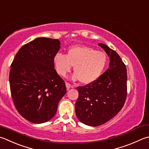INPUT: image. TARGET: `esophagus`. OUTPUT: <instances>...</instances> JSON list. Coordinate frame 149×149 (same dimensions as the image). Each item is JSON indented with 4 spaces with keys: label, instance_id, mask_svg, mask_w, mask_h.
I'll return each instance as SVG.
<instances>
[{
    "label": "esophagus",
    "instance_id": "esophagus-1",
    "mask_svg": "<svg viewBox=\"0 0 149 149\" xmlns=\"http://www.w3.org/2000/svg\"><path fill=\"white\" fill-rule=\"evenodd\" d=\"M65 86H66V88H67V90H69V89L70 88H71V84H70L69 83H67V82L65 83Z\"/></svg>",
    "mask_w": 149,
    "mask_h": 149
}]
</instances>
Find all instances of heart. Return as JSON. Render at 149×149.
Masks as SVG:
<instances>
[{"instance_id":"1","label":"heart","mask_w":149,"mask_h":149,"mask_svg":"<svg viewBox=\"0 0 149 149\" xmlns=\"http://www.w3.org/2000/svg\"><path fill=\"white\" fill-rule=\"evenodd\" d=\"M54 65L58 73L65 77L74 65L72 78L84 84L96 81L102 73L107 61L104 52L84 45L69 48L67 55L58 52L54 56Z\"/></svg>"}]
</instances>
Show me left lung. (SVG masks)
<instances>
[{"label":"left lung","mask_w":149,"mask_h":149,"mask_svg":"<svg viewBox=\"0 0 149 149\" xmlns=\"http://www.w3.org/2000/svg\"><path fill=\"white\" fill-rule=\"evenodd\" d=\"M99 46L109 58V68L85 86L78 87L75 112L81 123L91 127L104 124L119 113L127 95V72L119 54L103 43Z\"/></svg>","instance_id":"obj_1"}]
</instances>
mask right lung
Masks as SVG:
<instances>
[{
  "label": "right lung",
  "instance_id": "obj_1",
  "mask_svg": "<svg viewBox=\"0 0 149 149\" xmlns=\"http://www.w3.org/2000/svg\"><path fill=\"white\" fill-rule=\"evenodd\" d=\"M58 40L38 38L19 50L11 65L9 81L17 110L33 123L49 121L66 93L65 84L54 69Z\"/></svg>",
  "mask_w": 149,
  "mask_h": 149
}]
</instances>
